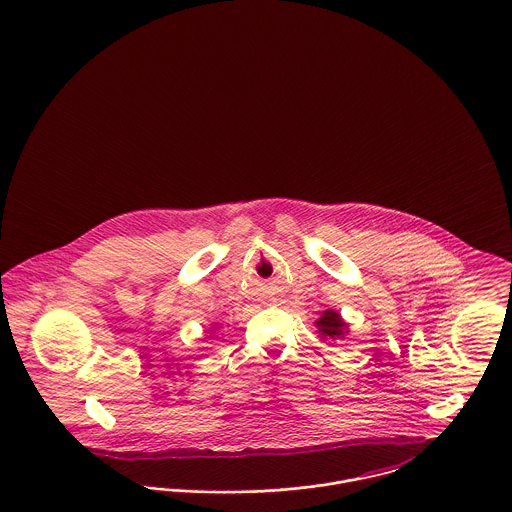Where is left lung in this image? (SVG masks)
Listing matches in <instances>:
<instances>
[{
	"mask_svg": "<svg viewBox=\"0 0 512 512\" xmlns=\"http://www.w3.org/2000/svg\"><path fill=\"white\" fill-rule=\"evenodd\" d=\"M316 328L324 340H343L349 332L347 324L336 310H324L322 316L316 320Z\"/></svg>",
	"mask_w": 512,
	"mask_h": 512,
	"instance_id": "left-lung-1",
	"label": "left lung"
}]
</instances>
